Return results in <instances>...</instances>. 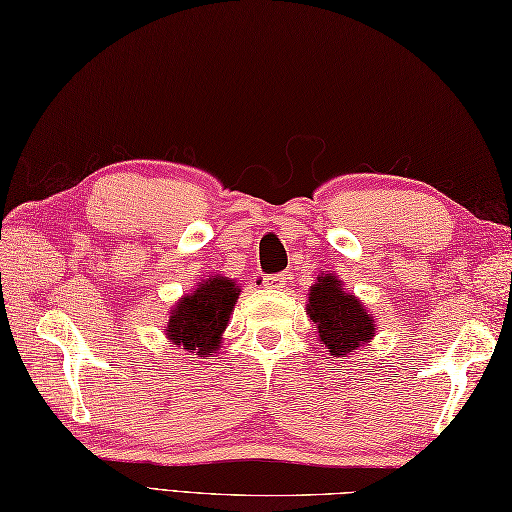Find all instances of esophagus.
Segmentation results:
<instances>
[{"mask_svg":"<svg viewBox=\"0 0 512 512\" xmlns=\"http://www.w3.org/2000/svg\"><path fill=\"white\" fill-rule=\"evenodd\" d=\"M285 279H288V275H285V272H279V275L261 277V285H264V288L279 290V288H285Z\"/></svg>","mask_w":512,"mask_h":512,"instance_id":"esophagus-1","label":"esophagus"}]
</instances>
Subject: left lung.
Instances as JSON below:
<instances>
[{"label": "left lung", "mask_w": 512, "mask_h": 512, "mask_svg": "<svg viewBox=\"0 0 512 512\" xmlns=\"http://www.w3.org/2000/svg\"><path fill=\"white\" fill-rule=\"evenodd\" d=\"M307 314L318 329V342L334 358H347L375 336L373 314H368L358 296L344 290L342 281L331 272L316 277L307 296Z\"/></svg>", "instance_id": "1"}]
</instances>
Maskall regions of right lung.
Wrapping results in <instances>:
<instances>
[{
    "label": "right lung",
    "mask_w": 512,
    "mask_h": 512,
    "mask_svg": "<svg viewBox=\"0 0 512 512\" xmlns=\"http://www.w3.org/2000/svg\"><path fill=\"white\" fill-rule=\"evenodd\" d=\"M240 292V285L233 279L220 275L198 283L192 294L183 296L170 310L165 336L198 358H211L220 349Z\"/></svg>",
    "instance_id": "obj_1"
}]
</instances>
